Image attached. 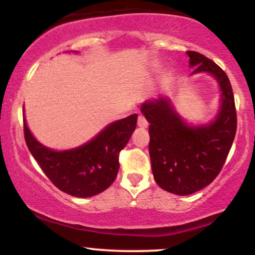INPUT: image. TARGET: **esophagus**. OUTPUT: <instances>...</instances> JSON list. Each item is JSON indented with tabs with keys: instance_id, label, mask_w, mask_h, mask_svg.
<instances>
[{
	"instance_id": "1",
	"label": "esophagus",
	"mask_w": 255,
	"mask_h": 255,
	"mask_svg": "<svg viewBox=\"0 0 255 255\" xmlns=\"http://www.w3.org/2000/svg\"><path fill=\"white\" fill-rule=\"evenodd\" d=\"M137 126H139L140 128H147L148 122L146 121L144 116H139V118H137Z\"/></svg>"
}]
</instances>
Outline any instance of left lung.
<instances>
[{"mask_svg":"<svg viewBox=\"0 0 255 255\" xmlns=\"http://www.w3.org/2000/svg\"><path fill=\"white\" fill-rule=\"evenodd\" d=\"M189 67L197 74H209L219 89L215 119L207 124L187 122L168 96L145 101L140 111L150 124L151 166L154 181L164 191L189 195L215 180L222 170L236 134L233 89L227 74L213 61L187 51Z\"/></svg>","mask_w":255,"mask_h":255,"instance_id":"left-lung-1","label":"left lung"}]
</instances>
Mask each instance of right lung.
Instances as JSON below:
<instances>
[{"label": "right lung", "instance_id": "add662e5", "mask_svg": "<svg viewBox=\"0 0 255 255\" xmlns=\"http://www.w3.org/2000/svg\"><path fill=\"white\" fill-rule=\"evenodd\" d=\"M78 52V51H75ZM137 115L114 121L85 144L57 151L39 142L26 124L25 141L38 164L58 189L77 198H90L102 193L115 181L119 154L135 130Z\"/></svg>", "mask_w": 255, "mask_h": 255}]
</instances>
